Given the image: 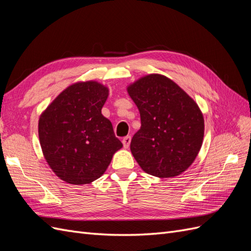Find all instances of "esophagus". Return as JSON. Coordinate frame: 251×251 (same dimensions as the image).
I'll return each mask as SVG.
<instances>
[{
    "label": "esophagus",
    "mask_w": 251,
    "mask_h": 251,
    "mask_svg": "<svg viewBox=\"0 0 251 251\" xmlns=\"http://www.w3.org/2000/svg\"><path fill=\"white\" fill-rule=\"evenodd\" d=\"M123 143H124L125 149H127L128 147H130V143H131V137H130V136H126V137H125L123 139Z\"/></svg>",
    "instance_id": "34e87169"
}]
</instances>
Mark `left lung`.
Masks as SVG:
<instances>
[{"mask_svg": "<svg viewBox=\"0 0 251 251\" xmlns=\"http://www.w3.org/2000/svg\"><path fill=\"white\" fill-rule=\"evenodd\" d=\"M141 126L131 151L142 171L158 178H173L193 164L202 147L204 118L198 104L176 82L149 74L128 85Z\"/></svg>", "mask_w": 251, "mask_h": 251, "instance_id": "1", "label": "left lung"}]
</instances>
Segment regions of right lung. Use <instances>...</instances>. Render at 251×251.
<instances>
[{"mask_svg":"<svg viewBox=\"0 0 251 251\" xmlns=\"http://www.w3.org/2000/svg\"><path fill=\"white\" fill-rule=\"evenodd\" d=\"M108 87L78 81L60 92L40 116L39 138L50 169L67 183L89 184L107 171L123 148L101 114Z\"/></svg>","mask_w":251,"mask_h":251,"instance_id":"obj_1","label":"right lung"}]
</instances>
